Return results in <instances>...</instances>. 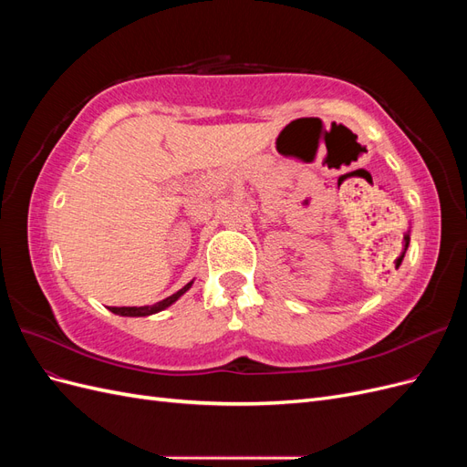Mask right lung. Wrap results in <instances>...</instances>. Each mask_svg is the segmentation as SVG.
<instances>
[{"label": "right lung", "instance_id": "add662e5", "mask_svg": "<svg viewBox=\"0 0 467 467\" xmlns=\"http://www.w3.org/2000/svg\"><path fill=\"white\" fill-rule=\"evenodd\" d=\"M191 285L192 282H189V285H185L182 286L179 292H175V294H171V296H167L165 300H161V302H158V304H151V306H140V307H109L112 314H119V316H129V317H140V316H151V314H158V312H161V309H165V307H169L171 306L173 302H177L182 294H185L189 288H191Z\"/></svg>", "mask_w": 467, "mask_h": 467}]
</instances>
